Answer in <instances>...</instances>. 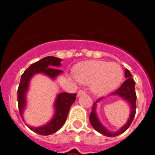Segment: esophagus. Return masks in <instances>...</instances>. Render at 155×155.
Listing matches in <instances>:
<instances>
[{
    "label": "esophagus",
    "mask_w": 155,
    "mask_h": 155,
    "mask_svg": "<svg viewBox=\"0 0 155 155\" xmlns=\"http://www.w3.org/2000/svg\"><path fill=\"white\" fill-rule=\"evenodd\" d=\"M85 94V92H84V91H82V90H79L78 92V96H81V95H83V94Z\"/></svg>",
    "instance_id": "1"
}]
</instances>
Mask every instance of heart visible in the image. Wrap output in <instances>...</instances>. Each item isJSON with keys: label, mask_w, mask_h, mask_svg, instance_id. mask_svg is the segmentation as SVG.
Listing matches in <instances>:
<instances>
[{"label": "heart", "mask_w": 155, "mask_h": 155, "mask_svg": "<svg viewBox=\"0 0 155 155\" xmlns=\"http://www.w3.org/2000/svg\"><path fill=\"white\" fill-rule=\"evenodd\" d=\"M72 78L84 85L90 84L94 94L102 95L120 86L124 79V71L117 63L87 61L75 67Z\"/></svg>", "instance_id": "1"}]
</instances>
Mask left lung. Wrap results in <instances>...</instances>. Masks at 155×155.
<instances>
[{
  "instance_id": "obj_1",
  "label": "left lung",
  "mask_w": 155,
  "mask_h": 155,
  "mask_svg": "<svg viewBox=\"0 0 155 155\" xmlns=\"http://www.w3.org/2000/svg\"><path fill=\"white\" fill-rule=\"evenodd\" d=\"M125 78L127 80L123 83V84L120 86V88H118L116 91L110 94L111 95H118V96L121 97L122 98H124L125 101H127L130 105V117H129L125 125L123 126L121 128L119 129L118 130L116 131V132L109 131V130H107L101 124V122L98 120L96 113L98 102H99L104 98H100L97 99L96 102H94L92 105V110H91V113L89 116L90 123H91V126L95 130L106 137H116L125 132L127 129L130 127V126L131 125L133 120H134L135 114H136L137 95L136 92H135V81L133 79V76L130 72L127 69L125 70Z\"/></svg>"
}]
</instances>
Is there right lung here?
Masks as SVG:
<instances>
[{
  "label": "right lung",
  "mask_w": 155,
  "mask_h": 155,
  "mask_svg": "<svg viewBox=\"0 0 155 155\" xmlns=\"http://www.w3.org/2000/svg\"><path fill=\"white\" fill-rule=\"evenodd\" d=\"M61 59L55 57H46L31 64L29 68L25 71L21 77V81L18 89V102L19 113L23 119V113L26 107V94L28 91V86L31 78L36 74H43L54 80L63 71L57 69L61 66ZM76 100V94L68 92L60 93L57 95L54 102L55 113L53 118L46 125L38 127L28 126L33 132L40 135H50L58 131L65 123L70 108Z\"/></svg>",
  "instance_id": "add662e5"
}]
</instances>
